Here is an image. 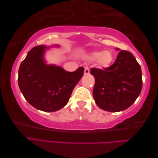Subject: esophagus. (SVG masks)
Here are the masks:
<instances>
[{"label":"esophagus","mask_w":158,"mask_h":158,"mask_svg":"<svg viewBox=\"0 0 158 158\" xmlns=\"http://www.w3.org/2000/svg\"><path fill=\"white\" fill-rule=\"evenodd\" d=\"M89 73V67L88 66H85V70H84V74L85 75H88Z\"/></svg>","instance_id":"esophagus-1"}]
</instances>
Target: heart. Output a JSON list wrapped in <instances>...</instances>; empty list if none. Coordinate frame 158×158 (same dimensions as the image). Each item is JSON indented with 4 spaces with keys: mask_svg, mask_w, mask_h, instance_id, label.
Segmentation results:
<instances>
[{
    "mask_svg": "<svg viewBox=\"0 0 158 158\" xmlns=\"http://www.w3.org/2000/svg\"><path fill=\"white\" fill-rule=\"evenodd\" d=\"M90 58L92 60H98L99 64L102 67H107L111 63L113 56L110 52H98L92 53Z\"/></svg>",
    "mask_w": 158,
    "mask_h": 158,
    "instance_id": "obj_1",
    "label": "heart"
}]
</instances>
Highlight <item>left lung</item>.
Instances as JSON below:
<instances>
[{
  "instance_id": "obj_1",
  "label": "left lung",
  "mask_w": 158,
  "mask_h": 158,
  "mask_svg": "<svg viewBox=\"0 0 158 158\" xmlns=\"http://www.w3.org/2000/svg\"><path fill=\"white\" fill-rule=\"evenodd\" d=\"M90 73L95 78L93 89L95 102L106 111L119 112L127 109L141 92V69L128 51L122 50L110 66L102 69L92 68Z\"/></svg>"
}]
</instances>
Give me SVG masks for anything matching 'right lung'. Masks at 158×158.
Masks as SVG:
<instances>
[{"label": "right lung", "instance_id": "add662e5", "mask_svg": "<svg viewBox=\"0 0 158 158\" xmlns=\"http://www.w3.org/2000/svg\"><path fill=\"white\" fill-rule=\"evenodd\" d=\"M46 48L39 45L28 52L19 66L18 85L30 105L43 111L53 112L68 103L84 68L68 72L60 66L46 64L43 59Z\"/></svg>", "mask_w": 158, "mask_h": 158}]
</instances>
